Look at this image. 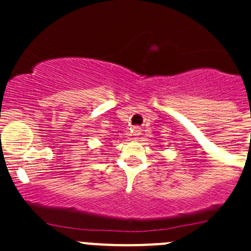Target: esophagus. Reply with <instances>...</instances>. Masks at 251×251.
Listing matches in <instances>:
<instances>
[{"label": "esophagus", "instance_id": "obj_1", "mask_svg": "<svg viewBox=\"0 0 251 251\" xmlns=\"http://www.w3.org/2000/svg\"><path fill=\"white\" fill-rule=\"evenodd\" d=\"M135 133L136 135H138V133H140V130H138V128H135Z\"/></svg>", "mask_w": 251, "mask_h": 251}]
</instances>
